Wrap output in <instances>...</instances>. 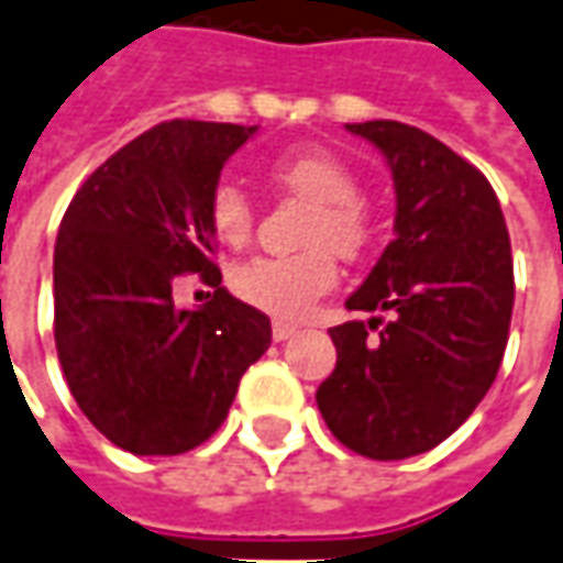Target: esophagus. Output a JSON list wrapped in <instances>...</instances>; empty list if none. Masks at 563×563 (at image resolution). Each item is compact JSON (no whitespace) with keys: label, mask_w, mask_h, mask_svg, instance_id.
I'll use <instances>...</instances> for the list:
<instances>
[{"label":"esophagus","mask_w":563,"mask_h":563,"mask_svg":"<svg viewBox=\"0 0 563 563\" xmlns=\"http://www.w3.org/2000/svg\"><path fill=\"white\" fill-rule=\"evenodd\" d=\"M295 332H298V329L289 325V322H274V325H271V335H274V341H289Z\"/></svg>","instance_id":"1"}]
</instances>
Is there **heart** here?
I'll list each match as a JSON object with an SVG mask.
<instances>
[{
	"instance_id": "1",
	"label": "heart",
	"mask_w": 563,
	"mask_h": 563,
	"mask_svg": "<svg viewBox=\"0 0 563 563\" xmlns=\"http://www.w3.org/2000/svg\"><path fill=\"white\" fill-rule=\"evenodd\" d=\"M271 179L298 198L313 200V213L301 241L308 250L295 255H253L228 274V286L250 308L277 320H305L322 295L338 283V253H363L368 216L363 210L360 176L325 148H295L271 164ZM210 231L225 246H243L253 238L255 210L246 191L219 183L207 203Z\"/></svg>"
}]
</instances>
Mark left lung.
Returning a JSON list of instances; mask_svg holds the SVG:
<instances>
[{"label":"left lung","instance_id":"1","mask_svg":"<svg viewBox=\"0 0 563 563\" xmlns=\"http://www.w3.org/2000/svg\"><path fill=\"white\" fill-rule=\"evenodd\" d=\"M396 186V238L329 329L335 372L317 405L341 445L405 460L445 442L485 399L509 341L515 277L500 200L470 161L402 121L347 124ZM388 313V320L379 317Z\"/></svg>","mask_w":563,"mask_h":563}]
</instances>
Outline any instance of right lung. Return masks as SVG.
Instances as JSON below:
<instances>
[{"instance_id": "obj_1", "label": "right lung", "mask_w": 563, "mask_h": 563, "mask_svg": "<svg viewBox=\"0 0 563 563\" xmlns=\"http://www.w3.org/2000/svg\"><path fill=\"white\" fill-rule=\"evenodd\" d=\"M255 128L164 121L81 183L54 246V341L69 393L112 445L140 457L207 442L271 320L216 268L207 203ZM198 273L214 298L176 311L172 283Z\"/></svg>"}]
</instances>
